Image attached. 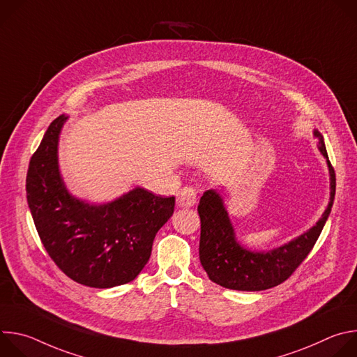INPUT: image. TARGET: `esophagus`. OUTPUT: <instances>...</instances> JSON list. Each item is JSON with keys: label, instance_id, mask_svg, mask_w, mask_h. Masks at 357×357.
Here are the masks:
<instances>
[{"label": "esophagus", "instance_id": "34e87169", "mask_svg": "<svg viewBox=\"0 0 357 357\" xmlns=\"http://www.w3.org/2000/svg\"><path fill=\"white\" fill-rule=\"evenodd\" d=\"M196 200H197V195L195 188L192 186H183L176 195V203L181 208H190L195 205Z\"/></svg>", "mask_w": 357, "mask_h": 357}]
</instances>
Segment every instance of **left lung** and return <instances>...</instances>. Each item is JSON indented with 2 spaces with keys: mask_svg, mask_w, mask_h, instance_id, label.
Segmentation results:
<instances>
[{
  "mask_svg": "<svg viewBox=\"0 0 357 357\" xmlns=\"http://www.w3.org/2000/svg\"><path fill=\"white\" fill-rule=\"evenodd\" d=\"M314 134L319 138V149L328 160L324 137L319 131ZM328 167L331 200L319 222L298 238L267 252L243 248L234 238V230L220 195L215 190L203 193L197 206L200 218L199 259L208 277L213 282L236 291H263L288 280L314 248L333 206L336 176L329 160Z\"/></svg>",
  "mask_w": 357,
  "mask_h": 357,
  "instance_id": "left-lung-1",
  "label": "left lung"
}]
</instances>
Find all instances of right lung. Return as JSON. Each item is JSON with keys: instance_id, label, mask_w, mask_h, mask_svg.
<instances>
[{"instance_id": "right-lung-1", "label": "right lung", "mask_w": 357, "mask_h": 357, "mask_svg": "<svg viewBox=\"0 0 357 357\" xmlns=\"http://www.w3.org/2000/svg\"><path fill=\"white\" fill-rule=\"evenodd\" d=\"M66 116L47 127L29 161L26 199L49 257L73 281L112 288L132 281L149 260L152 241L175 209V196L135 188L107 205L69 195L58 168V139Z\"/></svg>"}]
</instances>
